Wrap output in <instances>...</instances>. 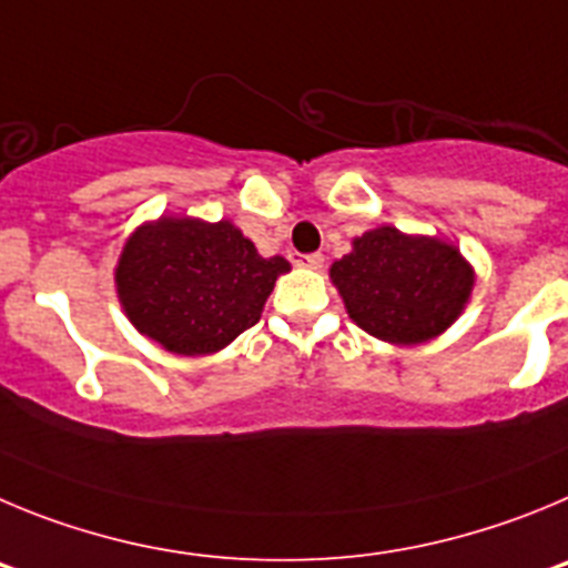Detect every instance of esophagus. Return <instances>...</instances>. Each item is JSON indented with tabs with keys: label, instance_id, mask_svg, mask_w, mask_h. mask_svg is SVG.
I'll return each instance as SVG.
<instances>
[{
	"label": "esophagus",
	"instance_id": "1",
	"mask_svg": "<svg viewBox=\"0 0 568 568\" xmlns=\"http://www.w3.org/2000/svg\"><path fill=\"white\" fill-rule=\"evenodd\" d=\"M296 265H303V268H314V272H320L322 265H325V257H322V254H300V257H296Z\"/></svg>",
	"mask_w": 568,
	"mask_h": 568
}]
</instances>
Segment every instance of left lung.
Segmentation results:
<instances>
[{"mask_svg":"<svg viewBox=\"0 0 568 568\" xmlns=\"http://www.w3.org/2000/svg\"><path fill=\"white\" fill-rule=\"evenodd\" d=\"M331 283L362 331L390 345H422L464 314L475 272L447 240L376 226L334 260Z\"/></svg>","mask_w":568,"mask_h":568,"instance_id":"obj_1","label":"left lung"}]
</instances>
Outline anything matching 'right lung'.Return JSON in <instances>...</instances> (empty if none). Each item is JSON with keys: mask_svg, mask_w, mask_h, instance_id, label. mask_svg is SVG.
<instances>
[{"mask_svg": "<svg viewBox=\"0 0 568 568\" xmlns=\"http://www.w3.org/2000/svg\"><path fill=\"white\" fill-rule=\"evenodd\" d=\"M285 257H263L232 221L161 214L126 237L115 294L146 339L178 356L217 354L263 314Z\"/></svg>", "mask_w": 568, "mask_h": 568, "instance_id": "right-lung-1", "label": "right lung"}]
</instances>
